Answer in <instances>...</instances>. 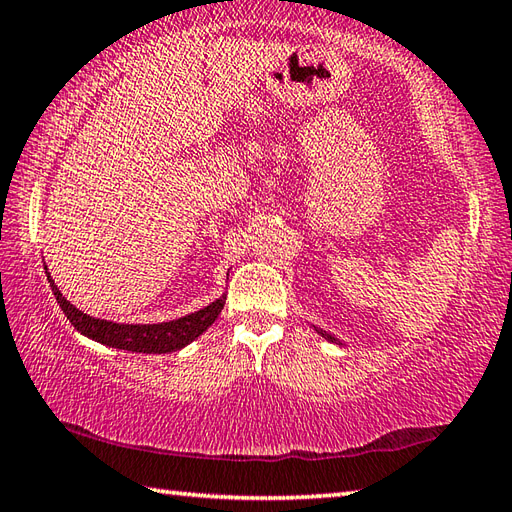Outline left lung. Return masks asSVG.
Returning a JSON list of instances; mask_svg holds the SVG:
<instances>
[{"instance_id": "8db88e82", "label": "left lung", "mask_w": 512, "mask_h": 512, "mask_svg": "<svg viewBox=\"0 0 512 512\" xmlns=\"http://www.w3.org/2000/svg\"><path fill=\"white\" fill-rule=\"evenodd\" d=\"M321 336H323V339H328V341H332V343H336V345H343L339 339H334V336L332 334H328V332H323V330H317Z\"/></svg>"}]
</instances>
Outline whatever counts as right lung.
<instances>
[{
    "instance_id": "right-lung-1",
    "label": "right lung",
    "mask_w": 512,
    "mask_h": 512,
    "mask_svg": "<svg viewBox=\"0 0 512 512\" xmlns=\"http://www.w3.org/2000/svg\"><path fill=\"white\" fill-rule=\"evenodd\" d=\"M46 275L50 281V288L57 297V303L61 306L65 317L70 319L76 330L88 336L92 341H99L103 345L116 347V350H127V352H143V354H167L182 350L184 345L198 339V336L209 328V325L220 317L224 308L226 295L215 299L209 306L191 312L187 317H180L176 321H165V323H114L105 319H94L90 314L81 312L74 308L72 303L61 295V290L54 286V281L46 268Z\"/></svg>"
}]
</instances>
